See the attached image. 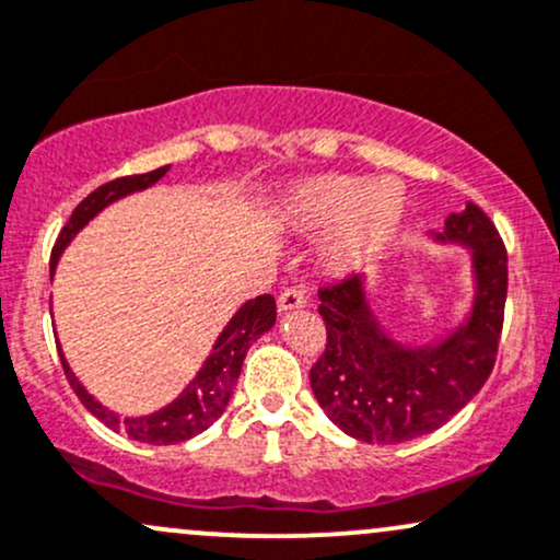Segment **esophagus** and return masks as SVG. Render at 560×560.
<instances>
[{"mask_svg": "<svg viewBox=\"0 0 560 560\" xmlns=\"http://www.w3.org/2000/svg\"><path fill=\"white\" fill-rule=\"evenodd\" d=\"M305 303H308V298H305L303 290H284L279 294V311L281 313L305 308Z\"/></svg>", "mask_w": 560, "mask_h": 560, "instance_id": "obj_1", "label": "esophagus"}]
</instances>
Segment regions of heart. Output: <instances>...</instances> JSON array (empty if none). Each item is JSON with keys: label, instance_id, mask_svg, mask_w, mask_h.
<instances>
[{"label": "heart", "instance_id": "b5f03b06", "mask_svg": "<svg viewBox=\"0 0 560 560\" xmlns=\"http://www.w3.org/2000/svg\"><path fill=\"white\" fill-rule=\"evenodd\" d=\"M404 214L407 196L390 177L327 172L300 180L284 201V220L294 231H331L327 262L340 273L372 266L396 242Z\"/></svg>", "mask_w": 560, "mask_h": 560}]
</instances>
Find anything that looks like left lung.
Here are the masks:
<instances>
[{
  "label": "left lung",
  "instance_id": "left-lung-1",
  "mask_svg": "<svg viewBox=\"0 0 560 560\" xmlns=\"http://www.w3.org/2000/svg\"><path fill=\"white\" fill-rule=\"evenodd\" d=\"M435 242L470 247L476 298L468 322L439 346L404 348L380 329L359 276L318 290L327 348L311 366L318 407L366 444H401L452 420L497 361L508 298V252L489 214L468 201Z\"/></svg>",
  "mask_w": 560,
  "mask_h": 560
}]
</instances>
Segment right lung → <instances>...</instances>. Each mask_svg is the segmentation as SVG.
Returning a JSON list of instances; mask_svg holds the SVG:
<instances>
[{"label": "right lung", "instance_id": "add662e5", "mask_svg": "<svg viewBox=\"0 0 560 560\" xmlns=\"http://www.w3.org/2000/svg\"><path fill=\"white\" fill-rule=\"evenodd\" d=\"M167 167H159L153 172H143V175H127V177H116V180L106 183V186L95 188L88 199H82L77 205V210L71 212L69 223L63 225V231L58 233V242L52 247V257H50V270L58 266L60 252L69 247V242L77 236L84 225L95 218L97 212L106 210L110 201L121 199V196L135 194V190H143L153 186L159 177L167 175ZM276 324V300L270 294H260V298L249 300L244 303L242 308L236 311V316L231 318L229 327L223 329V335L218 337L214 342L212 353L207 355L205 366L196 372V377L190 380V385L175 401L167 404L164 409L153 411V415L145 417H119L116 411H110L103 407L101 401L90 396L84 390V385L73 377L69 361L63 359L60 353V361H63L66 377H69V385L73 393L79 396V401L88 407L103 425H108L110 430H121V433L130 435L132 441H143V444H153V446H167V444H180V441L194 439L196 433L207 430L223 415L225 407H229V398L233 388H236L238 372H242L244 355L252 348V342L268 331Z\"/></svg>", "mask_w": 560, "mask_h": 560}]
</instances>
